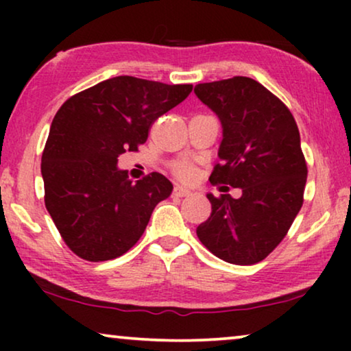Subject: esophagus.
I'll list each match as a JSON object with an SVG mask.
<instances>
[{"label": "esophagus", "mask_w": 351, "mask_h": 351, "mask_svg": "<svg viewBox=\"0 0 351 351\" xmlns=\"http://www.w3.org/2000/svg\"><path fill=\"white\" fill-rule=\"evenodd\" d=\"M190 193H191V191L189 189H185V186H182V185H177L174 189V195L180 196V198H182V196H189Z\"/></svg>", "instance_id": "obj_1"}]
</instances>
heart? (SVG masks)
Masks as SVG:
<instances>
[{
	"instance_id": "obj_1",
	"label": "heart",
	"mask_w": 351,
	"mask_h": 351,
	"mask_svg": "<svg viewBox=\"0 0 351 351\" xmlns=\"http://www.w3.org/2000/svg\"><path fill=\"white\" fill-rule=\"evenodd\" d=\"M176 172H177V176L184 180H191L195 177V169L189 165H180L176 169Z\"/></svg>"
}]
</instances>
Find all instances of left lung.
<instances>
[{
    "label": "left lung",
    "mask_w": 351,
    "mask_h": 351,
    "mask_svg": "<svg viewBox=\"0 0 351 351\" xmlns=\"http://www.w3.org/2000/svg\"><path fill=\"white\" fill-rule=\"evenodd\" d=\"M195 94L222 124L220 162L209 180L243 191L239 198L206 195L213 213L196 234L222 261L252 265L281 243L304 203L299 128L276 95L246 76L198 84Z\"/></svg>",
    "instance_id": "left-lung-1"
}]
</instances>
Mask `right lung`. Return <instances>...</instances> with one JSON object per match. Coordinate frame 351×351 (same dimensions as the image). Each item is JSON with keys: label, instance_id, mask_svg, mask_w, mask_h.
I'll use <instances>...</instances> for the list:
<instances>
[{"label": "right lung", "instance_id": "obj_1", "mask_svg": "<svg viewBox=\"0 0 351 351\" xmlns=\"http://www.w3.org/2000/svg\"><path fill=\"white\" fill-rule=\"evenodd\" d=\"M191 89L114 76L70 97L56 113L41 158L45 203L76 256L89 262L123 256L145 232L155 206L172 193L160 172L134 184L118 156L145 143L153 121Z\"/></svg>", "mask_w": 351, "mask_h": 351}]
</instances>
